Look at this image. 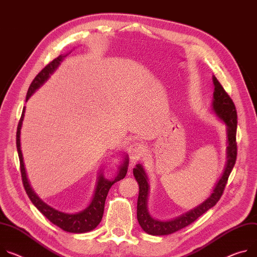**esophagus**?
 <instances>
[{"label": "esophagus", "instance_id": "esophagus-1", "mask_svg": "<svg viewBox=\"0 0 257 257\" xmlns=\"http://www.w3.org/2000/svg\"><path fill=\"white\" fill-rule=\"evenodd\" d=\"M145 147L136 142H132L129 147H128V153H129V157L130 160L132 162L138 160L139 158H142L145 155Z\"/></svg>", "mask_w": 257, "mask_h": 257}]
</instances>
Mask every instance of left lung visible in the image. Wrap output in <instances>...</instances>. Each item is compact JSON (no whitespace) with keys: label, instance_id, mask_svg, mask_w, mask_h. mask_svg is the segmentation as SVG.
<instances>
[{"label":"left lung","instance_id":"1","mask_svg":"<svg viewBox=\"0 0 257 257\" xmlns=\"http://www.w3.org/2000/svg\"><path fill=\"white\" fill-rule=\"evenodd\" d=\"M214 92L212 109L218 118L226 125L227 133V149H226V165L222 176L216 183L213 189V193L210 195L207 200L201 203L196 208L185 212L170 220H159L151 216L148 210V196L150 191L149 179L146 171L142 164H137L133 169L134 177L139 185V195L137 200V220L143 227V229L153 236H164L170 235L173 232L188 226L204 214L210 208L215 206V204L221 198L228 176L235 166L237 159V110L229 95L225 92L218 80L213 76Z\"/></svg>","mask_w":257,"mask_h":257}]
</instances>
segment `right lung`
<instances>
[{"mask_svg":"<svg viewBox=\"0 0 257 257\" xmlns=\"http://www.w3.org/2000/svg\"><path fill=\"white\" fill-rule=\"evenodd\" d=\"M66 55H59L57 58L52 60L50 63L46 65L42 71L36 76L34 81L32 82L26 101L29 100V98L32 96L33 93L40 88L46 81H47L50 77L51 74L58 67L60 62L62 61L63 57ZM25 111L26 107H23L22 113H21V118L19 120L18 126H17V132H16V147H17V152H18V157H19V162H20V172H21V178L23 182V186H25V190L31 199L32 203L37 207L39 211L47 217L53 224L57 225L61 229L68 231V232H74V234H82V232H87L92 229H94L99 222L102 219L103 215V210H104V203L106 196L108 194V191L110 189V186L121 179H123L127 173L128 169V157L125 158L123 164L119 168L118 175L114 177L113 180H108L103 177V174L100 173L98 177V181L96 184V190L95 194L93 196V199L90 203V205L84 209L83 211L78 212V213H64L61 211H58V210L52 208L51 206L47 205L44 203L38 196L37 194L33 191L32 186L29 182L26 168H25V163H23V158H22V153L20 149V129L23 121V116H25Z\"/></svg>","mask_w":257,"mask_h":257,"instance_id":"right-lung-1","label":"right lung"}]
</instances>
